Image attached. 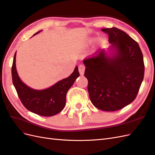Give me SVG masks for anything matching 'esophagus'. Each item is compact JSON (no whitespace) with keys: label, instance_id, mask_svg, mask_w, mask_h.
Here are the masks:
<instances>
[{"label":"esophagus","instance_id":"esophagus-1","mask_svg":"<svg viewBox=\"0 0 155 155\" xmlns=\"http://www.w3.org/2000/svg\"><path fill=\"white\" fill-rule=\"evenodd\" d=\"M84 71H85V67L82 65H81L78 66V71L80 73L81 75H83L84 73Z\"/></svg>","mask_w":155,"mask_h":155}]
</instances>
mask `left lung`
<instances>
[{"label":"left lung","instance_id":"left-lung-1","mask_svg":"<svg viewBox=\"0 0 155 155\" xmlns=\"http://www.w3.org/2000/svg\"><path fill=\"white\" fill-rule=\"evenodd\" d=\"M109 35L110 58L104 49L86 58L84 76L88 81L90 100L97 109L115 111L136 99L143 80V57L138 43L115 27L102 29Z\"/></svg>","mask_w":155,"mask_h":155}]
</instances>
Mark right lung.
I'll return each mask as SVG.
<instances>
[{
  "instance_id": "1",
  "label": "right lung",
  "mask_w": 155,
  "mask_h": 155,
  "mask_svg": "<svg viewBox=\"0 0 155 155\" xmlns=\"http://www.w3.org/2000/svg\"><path fill=\"white\" fill-rule=\"evenodd\" d=\"M40 32L41 31L34 35ZM15 56L16 52L14 54L12 67V77L13 84L23 106L29 111L43 117H51L61 112L65 105L67 91L80 75L78 67H75L69 77L58 82L48 88L37 90L29 88L19 78L15 67Z\"/></svg>"
}]
</instances>
